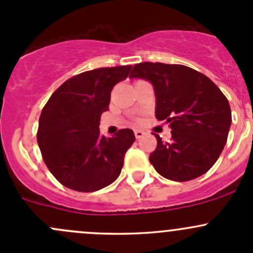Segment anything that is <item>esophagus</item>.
<instances>
[{
	"label": "esophagus",
	"mask_w": 253,
	"mask_h": 253,
	"mask_svg": "<svg viewBox=\"0 0 253 253\" xmlns=\"http://www.w3.org/2000/svg\"><path fill=\"white\" fill-rule=\"evenodd\" d=\"M145 132L143 131V129H136V131H134V136H136V138H142Z\"/></svg>",
	"instance_id": "obj_1"
}]
</instances>
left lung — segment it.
<instances>
[{
  "instance_id": "obj_1",
  "label": "left lung",
  "mask_w": 253,
  "mask_h": 253,
  "mask_svg": "<svg viewBox=\"0 0 253 253\" xmlns=\"http://www.w3.org/2000/svg\"><path fill=\"white\" fill-rule=\"evenodd\" d=\"M129 78L152 83L155 117L171 127L170 142L154 134L158 145L149 160L158 174L172 181L206 174L223 152L231 126L230 105L220 89L182 65L138 63Z\"/></svg>"
}]
</instances>
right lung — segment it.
Returning <instances> with one entry per match:
<instances>
[{"instance_id": "add662e5", "label": "right lung", "mask_w": 253, "mask_h": 253, "mask_svg": "<svg viewBox=\"0 0 253 253\" xmlns=\"http://www.w3.org/2000/svg\"><path fill=\"white\" fill-rule=\"evenodd\" d=\"M131 66L96 68L66 81L50 96L39 119L38 144L44 162L63 186L94 192L120 176L132 129L101 136L100 116L109 110L114 85L128 77Z\"/></svg>"}]
</instances>
